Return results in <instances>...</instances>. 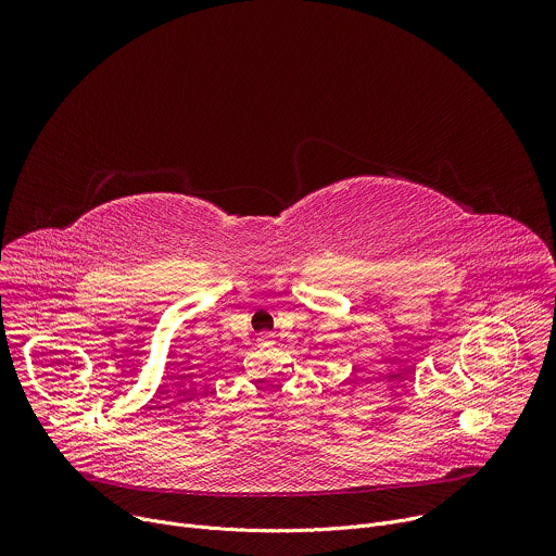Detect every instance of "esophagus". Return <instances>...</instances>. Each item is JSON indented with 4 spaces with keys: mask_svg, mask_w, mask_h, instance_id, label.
Listing matches in <instances>:
<instances>
[{
    "mask_svg": "<svg viewBox=\"0 0 556 556\" xmlns=\"http://www.w3.org/2000/svg\"><path fill=\"white\" fill-rule=\"evenodd\" d=\"M257 341H260V345H273V343H275V339H273L270 332H262V334L257 337Z\"/></svg>",
    "mask_w": 556,
    "mask_h": 556,
    "instance_id": "1",
    "label": "esophagus"
}]
</instances>
